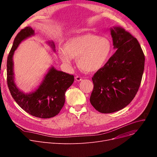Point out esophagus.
<instances>
[{
    "instance_id": "obj_1",
    "label": "esophagus",
    "mask_w": 157,
    "mask_h": 157,
    "mask_svg": "<svg viewBox=\"0 0 157 157\" xmlns=\"http://www.w3.org/2000/svg\"><path fill=\"white\" fill-rule=\"evenodd\" d=\"M75 79L77 81H81L82 80V78L80 77V76H76L75 77Z\"/></svg>"
}]
</instances>
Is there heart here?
I'll use <instances>...</instances> for the list:
<instances>
[{
    "instance_id": "b5f03b06",
    "label": "heart",
    "mask_w": 157,
    "mask_h": 157,
    "mask_svg": "<svg viewBox=\"0 0 157 157\" xmlns=\"http://www.w3.org/2000/svg\"><path fill=\"white\" fill-rule=\"evenodd\" d=\"M111 49L108 39L86 33L68 38L64 46L58 47L57 53L65 65L70 66L73 59H77L78 66L81 71L94 73L104 67Z\"/></svg>"
}]
</instances>
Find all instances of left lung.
Instances as JSON below:
<instances>
[{
	"mask_svg": "<svg viewBox=\"0 0 157 157\" xmlns=\"http://www.w3.org/2000/svg\"><path fill=\"white\" fill-rule=\"evenodd\" d=\"M117 49L92 78L94 89L90 101L102 113L118 111L135 97L144 69V55L138 40L121 27L111 29Z\"/></svg>",
	"mask_w": 157,
	"mask_h": 157,
	"instance_id": "8db88e82",
	"label": "left lung"
}]
</instances>
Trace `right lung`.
<instances>
[{"mask_svg": "<svg viewBox=\"0 0 157 157\" xmlns=\"http://www.w3.org/2000/svg\"><path fill=\"white\" fill-rule=\"evenodd\" d=\"M34 35V30L27 27L16 36L7 57V85L14 101L24 111L37 118H49L55 117L63 108L65 93L73 83L74 78L73 75L58 71L52 66L34 91L25 93L17 86L14 80L13 55L23 40ZM47 43L55 52L53 41L48 40Z\"/></svg>", "mask_w": 157, "mask_h": 157, "instance_id": "right-lung-1", "label": "right lung"}]
</instances>
